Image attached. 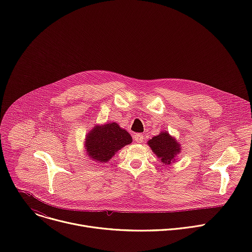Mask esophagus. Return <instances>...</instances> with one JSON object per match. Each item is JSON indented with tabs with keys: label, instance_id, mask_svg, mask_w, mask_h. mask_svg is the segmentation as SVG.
Returning <instances> with one entry per match:
<instances>
[{
	"label": "esophagus",
	"instance_id": "34e87169",
	"mask_svg": "<svg viewBox=\"0 0 252 252\" xmlns=\"http://www.w3.org/2000/svg\"><path fill=\"white\" fill-rule=\"evenodd\" d=\"M143 139H145V137H143V134H141V133H135L134 134V140L136 142H141V141H143Z\"/></svg>",
	"mask_w": 252,
	"mask_h": 252
}]
</instances>
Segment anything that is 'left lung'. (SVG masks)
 Listing matches in <instances>:
<instances>
[{
	"instance_id": "1",
	"label": "left lung",
	"mask_w": 252,
	"mask_h": 252,
	"mask_svg": "<svg viewBox=\"0 0 252 252\" xmlns=\"http://www.w3.org/2000/svg\"><path fill=\"white\" fill-rule=\"evenodd\" d=\"M148 143L161 162L165 164H169L171 160H174V157L181 151L176 140L166 131L154 136Z\"/></svg>"
}]
</instances>
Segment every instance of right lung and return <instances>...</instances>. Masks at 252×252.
<instances>
[{
    "instance_id": "add662e5",
    "label": "right lung",
    "mask_w": 252,
    "mask_h": 252,
    "mask_svg": "<svg viewBox=\"0 0 252 252\" xmlns=\"http://www.w3.org/2000/svg\"><path fill=\"white\" fill-rule=\"evenodd\" d=\"M132 141L129 133L116 123L95 126L88 133L86 149L89 156L101 162L110 160L119 150Z\"/></svg>"
}]
</instances>
